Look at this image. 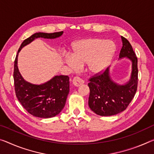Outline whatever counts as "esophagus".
<instances>
[{
	"label": "esophagus",
	"instance_id": "esophagus-1",
	"mask_svg": "<svg viewBox=\"0 0 154 154\" xmlns=\"http://www.w3.org/2000/svg\"><path fill=\"white\" fill-rule=\"evenodd\" d=\"M84 83V81L79 77H75L72 79V84L75 86L79 87Z\"/></svg>",
	"mask_w": 154,
	"mask_h": 154
}]
</instances>
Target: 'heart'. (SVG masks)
Here are the masks:
<instances>
[{"mask_svg": "<svg viewBox=\"0 0 154 154\" xmlns=\"http://www.w3.org/2000/svg\"><path fill=\"white\" fill-rule=\"evenodd\" d=\"M116 50L112 40L103 38H88L76 41L72 45L70 55L65 57V63L72 70L86 64L90 75L102 72L110 64Z\"/></svg>", "mask_w": 154, "mask_h": 154, "instance_id": "heart-1", "label": "heart"}]
</instances>
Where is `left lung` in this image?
I'll use <instances>...</instances> for the list:
<instances>
[{"label":"left lung","instance_id":"obj_1","mask_svg":"<svg viewBox=\"0 0 154 154\" xmlns=\"http://www.w3.org/2000/svg\"><path fill=\"white\" fill-rule=\"evenodd\" d=\"M122 46L119 59L127 58L131 62L129 81L124 84L114 82L109 68L89 79L88 106L92 112L102 116H113L128 108L135 95L138 86V59L129 41L121 36Z\"/></svg>","mask_w":154,"mask_h":154}]
</instances>
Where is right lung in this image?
<instances>
[{"instance_id":"right-lung-1","label":"right lung","mask_w":154,"mask_h":154,"mask_svg":"<svg viewBox=\"0 0 154 154\" xmlns=\"http://www.w3.org/2000/svg\"><path fill=\"white\" fill-rule=\"evenodd\" d=\"M63 31L52 33H35L24 40L19 48L14 62V80L16 97L29 114L39 118H51L60 113L65 106L69 93V77L56 75L49 81L38 85L24 79L18 67V53L24 46L38 38L55 39L60 37Z\"/></svg>"}]
</instances>
